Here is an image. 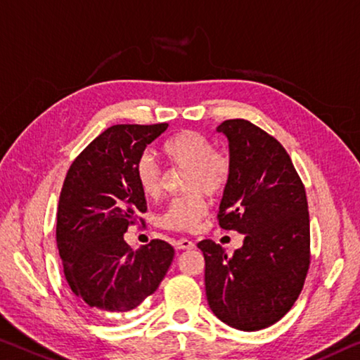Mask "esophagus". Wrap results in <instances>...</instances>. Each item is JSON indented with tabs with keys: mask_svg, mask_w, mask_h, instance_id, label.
<instances>
[{
	"mask_svg": "<svg viewBox=\"0 0 360 360\" xmlns=\"http://www.w3.org/2000/svg\"><path fill=\"white\" fill-rule=\"evenodd\" d=\"M176 248L178 250H192L195 248V243H193L191 238H179V240H176Z\"/></svg>",
	"mask_w": 360,
	"mask_h": 360,
	"instance_id": "obj_1",
	"label": "esophagus"
}]
</instances>
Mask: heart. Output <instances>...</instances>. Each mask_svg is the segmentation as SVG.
Wrapping results in <instances>:
<instances>
[{
	"instance_id": "obj_1",
	"label": "heart",
	"mask_w": 360,
	"mask_h": 360,
	"mask_svg": "<svg viewBox=\"0 0 360 360\" xmlns=\"http://www.w3.org/2000/svg\"><path fill=\"white\" fill-rule=\"evenodd\" d=\"M162 153L169 165L186 167L182 195L171 198L160 224L171 231H192L208 213L210 195L224 193L232 179L229 152L213 147V142L200 131L184 129L163 142ZM134 176L146 197H157L162 191V168L149 153H142L134 165Z\"/></svg>"
}]
</instances>
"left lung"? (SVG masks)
<instances>
[{"mask_svg":"<svg viewBox=\"0 0 360 360\" xmlns=\"http://www.w3.org/2000/svg\"><path fill=\"white\" fill-rule=\"evenodd\" d=\"M218 131L229 139L232 158L218 222L245 240L232 256L208 238L198 242L207 300L219 321L256 332L281 321L304 287L311 264L306 191L287 150L264 129L233 118Z\"/></svg>","mask_w":360,"mask_h":360,"instance_id":"left-lung-1","label":"left lung"}]
</instances>
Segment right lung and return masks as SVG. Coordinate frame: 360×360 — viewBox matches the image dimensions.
I'll return each instance as SVG.
<instances>
[{
    "instance_id": "right-lung-1",
    "label": "right lung",
    "mask_w": 360,
    "mask_h": 360,
    "mask_svg": "<svg viewBox=\"0 0 360 360\" xmlns=\"http://www.w3.org/2000/svg\"><path fill=\"white\" fill-rule=\"evenodd\" d=\"M168 123L113 124L73 160L57 207L56 242L72 292L94 309L127 312L158 288L174 258L153 238L133 252L129 226L142 222L147 203L134 176L146 147Z\"/></svg>"
}]
</instances>
